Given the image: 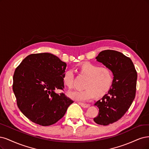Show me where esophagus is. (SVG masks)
I'll list each match as a JSON object with an SVG mask.
<instances>
[{"instance_id":"1","label":"esophagus","mask_w":149,"mask_h":149,"mask_svg":"<svg viewBox=\"0 0 149 149\" xmlns=\"http://www.w3.org/2000/svg\"><path fill=\"white\" fill-rule=\"evenodd\" d=\"M79 104L81 107H83L84 108H87L89 107V104H85V103H79Z\"/></svg>"}]
</instances>
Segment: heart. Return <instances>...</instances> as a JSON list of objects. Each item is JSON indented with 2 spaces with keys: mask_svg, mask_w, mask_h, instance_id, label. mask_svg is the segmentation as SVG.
Wrapping results in <instances>:
<instances>
[{
  "mask_svg": "<svg viewBox=\"0 0 149 149\" xmlns=\"http://www.w3.org/2000/svg\"><path fill=\"white\" fill-rule=\"evenodd\" d=\"M80 72L88 77L85 84V89L69 92L68 95L74 100L86 102L92 99L96 94L97 97H102L111 88L114 81L112 70L107 66L100 67L98 64L86 62L81 65ZM74 71L66 70L62 76L65 85L71 88L74 85Z\"/></svg>",
  "mask_w": 149,
  "mask_h": 149,
  "instance_id": "obj_1",
  "label": "heart"
}]
</instances>
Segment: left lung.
<instances>
[{
    "instance_id": "left-lung-1",
    "label": "left lung",
    "mask_w": 149,
    "mask_h": 149,
    "mask_svg": "<svg viewBox=\"0 0 149 149\" xmlns=\"http://www.w3.org/2000/svg\"><path fill=\"white\" fill-rule=\"evenodd\" d=\"M96 59L111 69L114 74L112 87L95 103L99 112L94 121L107 126L121 119L130 108L136 97L137 74L131 59L120 52L104 50Z\"/></svg>"
}]
</instances>
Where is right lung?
<instances>
[{"mask_svg":"<svg viewBox=\"0 0 149 149\" xmlns=\"http://www.w3.org/2000/svg\"><path fill=\"white\" fill-rule=\"evenodd\" d=\"M66 63L50 53L28 56L16 68L13 91L18 108L30 121L42 126L61 119L74 102L64 93Z\"/></svg>","mask_w":149,"mask_h":149,"instance_id":"1","label":"right lung"}]
</instances>
